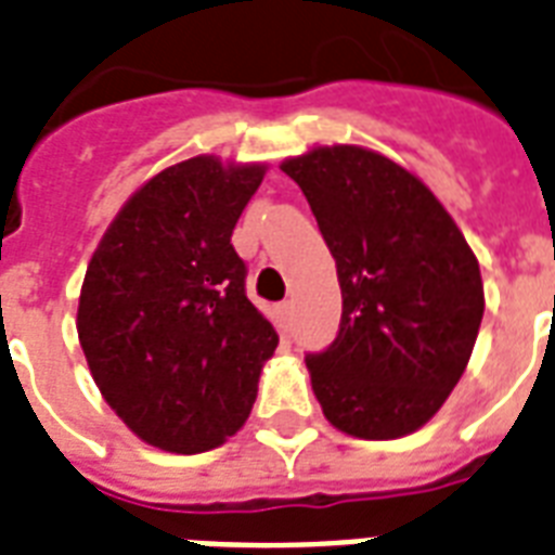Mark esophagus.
I'll use <instances>...</instances> for the list:
<instances>
[{
  "label": "esophagus",
  "mask_w": 555,
  "mask_h": 555,
  "mask_svg": "<svg viewBox=\"0 0 555 555\" xmlns=\"http://www.w3.org/2000/svg\"><path fill=\"white\" fill-rule=\"evenodd\" d=\"M278 312H281L283 330H292V321H295V304H292V300H283L281 307H278Z\"/></svg>",
  "instance_id": "1"
}]
</instances>
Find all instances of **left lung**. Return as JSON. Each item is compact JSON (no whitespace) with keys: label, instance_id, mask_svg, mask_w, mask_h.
<instances>
[{"label":"left lung","instance_id":"8db88e82","mask_svg":"<svg viewBox=\"0 0 555 555\" xmlns=\"http://www.w3.org/2000/svg\"><path fill=\"white\" fill-rule=\"evenodd\" d=\"M336 260L341 324L307 353L338 431L393 440L431 420L461 382L483 318V283L449 210L397 162L315 147L283 162Z\"/></svg>","mask_w":555,"mask_h":555}]
</instances>
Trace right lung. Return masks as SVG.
Masks as SVG:
<instances>
[{
  "mask_svg": "<svg viewBox=\"0 0 555 555\" xmlns=\"http://www.w3.org/2000/svg\"><path fill=\"white\" fill-rule=\"evenodd\" d=\"M263 165L196 156L132 193L89 260L77 336L103 399L158 449H217L251 414L278 333L231 246Z\"/></svg>",
  "mask_w": 555,
  "mask_h": 555,
  "instance_id": "1",
  "label": "right lung"
}]
</instances>
